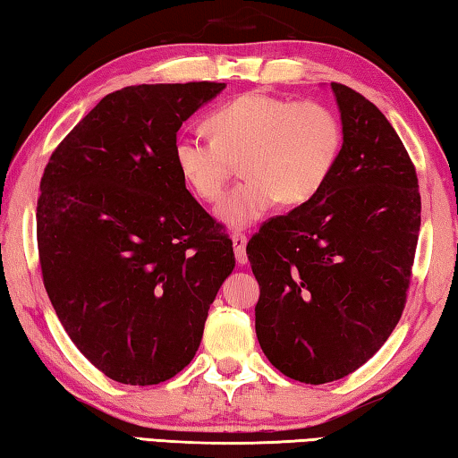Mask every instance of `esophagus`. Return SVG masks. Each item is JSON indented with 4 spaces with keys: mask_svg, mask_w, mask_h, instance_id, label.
Here are the masks:
<instances>
[{
    "mask_svg": "<svg viewBox=\"0 0 458 458\" xmlns=\"http://www.w3.org/2000/svg\"><path fill=\"white\" fill-rule=\"evenodd\" d=\"M246 242H248V238L244 234H240V232L232 234V246H234V254H236L238 265H246V262H248V259H246Z\"/></svg>",
    "mask_w": 458,
    "mask_h": 458,
    "instance_id": "obj_1",
    "label": "esophagus"
}]
</instances>
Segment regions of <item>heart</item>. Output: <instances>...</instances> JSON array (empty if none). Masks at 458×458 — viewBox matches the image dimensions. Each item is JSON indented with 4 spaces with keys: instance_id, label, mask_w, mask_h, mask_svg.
Segmentation results:
<instances>
[{
    "instance_id": "b5f03b06",
    "label": "heart",
    "mask_w": 458,
    "mask_h": 458,
    "mask_svg": "<svg viewBox=\"0 0 458 458\" xmlns=\"http://www.w3.org/2000/svg\"><path fill=\"white\" fill-rule=\"evenodd\" d=\"M206 129L212 139H175V167L199 199L216 201L240 161L246 180L216 208V216L236 228L260 220L276 201L301 206L313 199L344 145V127L329 106L268 92L230 100L206 119Z\"/></svg>"
}]
</instances>
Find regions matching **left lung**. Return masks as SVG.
Listing matches in <instances>:
<instances>
[{
    "instance_id": "obj_1",
    "label": "left lung",
    "mask_w": 458,
    "mask_h": 458,
    "mask_svg": "<svg viewBox=\"0 0 458 458\" xmlns=\"http://www.w3.org/2000/svg\"><path fill=\"white\" fill-rule=\"evenodd\" d=\"M331 89L344 145L329 182L246 246L260 284L259 344L281 374L305 384L350 376L386 344L404 311L420 232L404 143L366 97Z\"/></svg>"
}]
</instances>
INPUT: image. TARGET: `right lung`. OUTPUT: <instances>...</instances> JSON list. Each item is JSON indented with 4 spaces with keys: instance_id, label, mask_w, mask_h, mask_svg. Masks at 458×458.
<instances>
[{
    "instance_id": "add662e5",
    "label": "right lung",
    "mask_w": 458,
    "mask_h": 458,
    "mask_svg": "<svg viewBox=\"0 0 458 458\" xmlns=\"http://www.w3.org/2000/svg\"><path fill=\"white\" fill-rule=\"evenodd\" d=\"M224 82L106 95L54 149L36 208L46 293L62 327L114 382H165L196 355L232 240L174 161L182 123Z\"/></svg>"
}]
</instances>
